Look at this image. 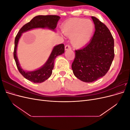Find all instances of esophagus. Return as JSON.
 Returning <instances> with one entry per match:
<instances>
[{"mask_svg": "<svg viewBox=\"0 0 130 130\" xmlns=\"http://www.w3.org/2000/svg\"><path fill=\"white\" fill-rule=\"evenodd\" d=\"M69 49H71V48L69 45H66L65 46V50H68Z\"/></svg>", "mask_w": 130, "mask_h": 130, "instance_id": "34e87169", "label": "esophagus"}]
</instances>
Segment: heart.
I'll return each instance as SVG.
<instances>
[{"label":"heart","mask_w":130,"mask_h":130,"mask_svg":"<svg viewBox=\"0 0 130 130\" xmlns=\"http://www.w3.org/2000/svg\"><path fill=\"white\" fill-rule=\"evenodd\" d=\"M94 25L92 21L83 18H74L66 22L62 28L63 34L70 38L74 48L85 45L92 37Z\"/></svg>","instance_id":"b5f03b06"}]
</instances>
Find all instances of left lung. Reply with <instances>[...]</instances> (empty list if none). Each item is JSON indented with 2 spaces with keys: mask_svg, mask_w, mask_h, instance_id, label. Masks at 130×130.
Listing matches in <instances>:
<instances>
[{
  "mask_svg": "<svg viewBox=\"0 0 130 130\" xmlns=\"http://www.w3.org/2000/svg\"><path fill=\"white\" fill-rule=\"evenodd\" d=\"M91 18L95 25L93 36L84 47L75 50L72 65L74 75L85 82H92L105 76L115 57L111 32L98 18Z\"/></svg>",
  "mask_w": 130,
  "mask_h": 130,
  "instance_id": "obj_1",
  "label": "left lung"
}]
</instances>
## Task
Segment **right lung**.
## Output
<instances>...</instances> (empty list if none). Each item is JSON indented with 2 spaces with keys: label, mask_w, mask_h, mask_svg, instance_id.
I'll return each mask as SVG.
<instances>
[{
  "label": "right lung",
  "mask_w": 130,
  "mask_h": 130,
  "mask_svg": "<svg viewBox=\"0 0 130 130\" xmlns=\"http://www.w3.org/2000/svg\"><path fill=\"white\" fill-rule=\"evenodd\" d=\"M60 17L56 15H42L35 17L31 21L26 23L19 31L14 40L13 56L19 72L26 79L34 83H41L50 77L54 66V61L57 56L64 53V45L60 44L55 46L48 60L41 67L32 71H26L22 68L17 55V49L19 39L22 34L34 29H48L55 31L58 21Z\"/></svg>",
  "instance_id": "obj_1"
}]
</instances>
